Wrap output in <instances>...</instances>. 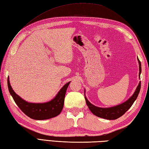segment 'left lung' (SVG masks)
Returning <instances> with one entry per match:
<instances>
[{"mask_svg": "<svg viewBox=\"0 0 149 149\" xmlns=\"http://www.w3.org/2000/svg\"><path fill=\"white\" fill-rule=\"evenodd\" d=\"M138 62H139V68H140V73H139V75H140L141 72V63L140 60L138 58ZM141 88V82L139 83L138 86L136 90L134 93L132 95L131 98L126 101V102H123L120 105L114 106L112 107H109V108H102V107H99L97 106H95L93 104H91L88 99L85 97V100H86V102L87 106L89 107L90 110L95 115H96L100 118H105L107 120H116L119 117L122 116L123 115H124L125 112L130 108L133 104L134 102L137 99L138 95L139 93H140Z\"/></svg>", "mask_w": 149, "mask_h": 149, "instance_id": "8db88e82", "label": "left lung"}]
</instances>
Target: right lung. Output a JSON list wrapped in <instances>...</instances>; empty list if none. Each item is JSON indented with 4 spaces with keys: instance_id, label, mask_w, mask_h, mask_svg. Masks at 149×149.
Listing matches in <instances>:
<instances>
[{
    "instance_id": "obj_1",
    "label": "right lung",
    "mask_w": 149,
    "mask_h": 149,
    "mask_svg": "<svg viewBox=\"0 0 149 149\" xmlns=\"http://www.w3.org/2000/svg\"><path fill=\"white\" fill-rule=\"evenodd\" d=\"M70 83H66L52 100L45 103L36 104L26 102L16 94L11 86L9 77L8 78L9 93L19 108L31 118L39 120L54 118L59 115L64 106L65 93Z\"/></svg>"
}]
</instances>
